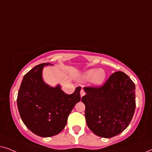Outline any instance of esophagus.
<instances>
[{"instance_id": "esophagus-1", "label": "esophagus", "mask_w": 152, "mask_h": 152, "mask_svg": "<svg viewBox=\"0 0 152 152\" xmlns=\"http://www.w3.org/2000/svg\"><path fill=\"white\" fill-rule=\"evenodd\" d=\"M85 94H86V93H85V92H84V90H81V91H80V96H81V97H82L83 96H84V95H85Z\"/></svg>"}]
</instances>
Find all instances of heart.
<instances>
[{
    "instance_id": "b5f03b06",
    "label": "heart",
    "mask_w": 152,
    "mask_h": 152,
    "mask_svg": "<svg viewBox=\"0 0 152 152\" xmlns=\"http://www.w3.org/2000/svg\"><path fill=\"white\" fill-rule=\"evenodd\" d=\"M106 72L103 69H90L83 75L82 80L84 81L91 80V84L93 86H99L104 82Z\"/></svg>"
}]
</instances>
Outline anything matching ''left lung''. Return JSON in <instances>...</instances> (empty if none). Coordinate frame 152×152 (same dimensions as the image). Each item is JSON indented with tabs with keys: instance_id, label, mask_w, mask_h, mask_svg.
<instances>
[{
	"instance_id": "1",
	"label": "left lung",
	"mask_w": 152,
	"mask_h": 152,
	"mask_svg": "<svg viewBox=\"0 0 152 152\" xmlns=\"http://www.w3.org/2000/svg\"><path fill=\"white\" fill-rule=\"evenodd\" d=\"M85 118L97 136L112 138L129 126L136 109V86L123 72L112 74L101 87H84Z\"/></svg>"
}]
</instances>
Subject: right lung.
<instances>
[{"instance_id":"right-lung-1","label":"right lung","mask_w":152,"mask_h":152,"mask_svg":"<svg viewBox=\"0 0 152 152\" xmlns=\"http://www.w3.org/2000/svg\"><path fill=\"white\" fill-rule=\"evenodd\" d=\"M47 66L53 64H41L25 75L17 97L18 109L25 125L41 137L59 134L75 105L81 99V87L67 95L59 84L55 87L47 84L42 77L43 68Z\"/></svg>"}]
</instances>
